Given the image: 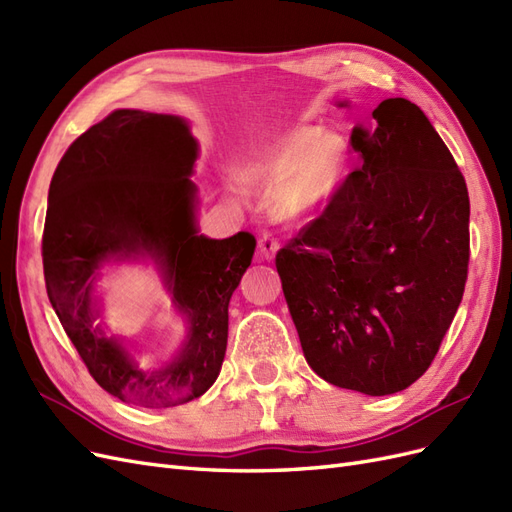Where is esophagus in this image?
I'll return each mask as SVG.
<instances>
[{
  "label": "esophagus",
  "instance_id": "34e87169",
  "mask_svg": "<svg viewBox=\"0 0 512 512\" xmlns=\"http://www.w3.org/2000/svg\"><path fill=\"white\" fill-rule=\"evenodd\" d=\"M277 250H280V243H277V239H273L271 235H262L258 239V254H260V258L271 260V258H275Z\"/></svg>",
  "mask_w": 512,
  "mask_h": 512
}]
</instances>
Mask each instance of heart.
<instances>
[{"mask_svg":"<svg viewBox=\"0 0 512 512\" xmlns=\"http://www.w3.org/2000/svg\"><path fill=\"white\" fill-rule=\"evenodd\" d=\"M348 166L342 138L318 126L284 134L273 149L245 170V179L262 188L286 215H305L337 192Z\"/></svg>","mask_w":512,"mask_h":512,"instance_id":"1","label":"heart"}]
</instances>
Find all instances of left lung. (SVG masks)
Masks as SVG:
<instances>
[{
  "label": "left lung",
  "instance_id": "left-lung-1",
  "mask_svg": "<svg viewBox=\"0 0 512 512\" xmlns=\"http://www.w3.org/2000/svg\"><path fill=\"white\" fill-rule=\"evenodd\" d=\"M371 115L374 128L350 136L363 166L277 252L275 267L309 367L380 397L425 374L457 314L470 198L421 108L389 98Z\"/></svg>",
  "mask_w": 512,
  "mask_h": 512
}]
</instances>
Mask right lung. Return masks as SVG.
<instances>
[{
  "instance_id": "obj_1",
  "label": "right lung",
  "mask_w": 512,
  "mask_h": 512,
  "mask_svg": "<svg viewBox=\"0 0 512 512\" xmlns=\"http://www.w3.org/2000/svg\"><path fill=\"white\" fill-rule=\"evenodd\" d=\"M198 143L188 121L119 108L83 132L57 164L42 235L46 294L106 393L143 408H173L209 391L228 342V303L256 239H209L196 226L190 181ZM149 257L189 324L166 362L138 364L95 320L93 282L106 261Z\"/></svg>"
}]
</instances>
